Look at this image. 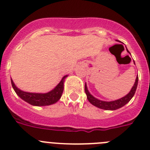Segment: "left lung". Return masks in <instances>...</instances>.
I'll return each mask as SVG.
<instances>
[{"label":"left lung","instance_id":"obj_1","mask_svg":"<svg viewBox=\"0 0 150 150\" xmlns=\"http://www.w3.org/2000/svg\"><path fill=\"white\" fill-rule=\"evenodd\" d=\"M126 50H127V52L130 54V52H129V50L127 49V48H126ZM137 83H138V76L136 77L135 82H134L133 87H132V88L131 89L130 92H129L127 95L123 96L122 98H119V99H117V100H114V101H110V102H106V101L99 100V99L96 98V97H94L93 95H91L90 92H89L88 89H87V83H85L84 90H85V93H86V94H87V99H88V101L92 104V105L96 106V107L98 108L103 109V110H114L123 107L124 105H126V104H127L128 102L132 99V98L134 96V93H135L136 89H137Z\"/></svg>","mask_w":150,"mask_h":150}]
</instances>
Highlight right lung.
<instances>
[{"label": "right lung", "instance_id": "obj_1", "mask_svg": "<svg viewBox=\"0 0 150 150\" xmlns=\"http://www.w3.org/2000/svg\"><path fill=\"white\" fill-rule=\"evenodd\" d=\"M68 75L63 76L60 83L57 85L56 87L51 91L45 93H28L21 90L16 87L13 81L11 78V83L13 90L16 93V94L26 102L33 106H46L51 105L58 102L59 99L61 97L62 93L64 88V81L65 78Z\"/></svg>", "mask_w": 150, "mask_h": 150}]
</instances>
